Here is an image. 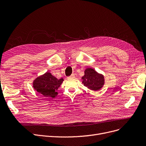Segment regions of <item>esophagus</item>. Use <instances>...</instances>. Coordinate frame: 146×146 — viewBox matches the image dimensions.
I'll return each mask as SVG.
<instances>
[{
  "label": "esophagus",
  "mask_w": 146,
  "mask_h": 146,
  "mask_svg": "<svg viewBox=\"0 0 146 146\" xmlns=\"http://www.w3.org/2000/svg\"><path fill=\"white\" fill-rule=\"evenodd\" d=\"M74 77H75V75H74V74H72L71 76H68V77L67 78H68V79H72V78H74Z\"/></svg>",
  "instance_id": "1"
}]
</instances>
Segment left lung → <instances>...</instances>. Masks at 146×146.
Instances as JSON below:
<instances>
[{"instance_id": "1", "label": "left lung", "mask_w": 146, "mask_h": 146, "mask_svg": "<svg viewBox=\"0 0 146 146\" xmlns=\"http://www.w3.org/2000/svg\"><path fill=\"white\" fill-rule=\"evenodd\" d=\"M83 85L92 90H99L104 85V78L92 68H88L82 78Z\"/></svg>"}]
</instances>
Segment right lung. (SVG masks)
I'll list each match as a JSON object with an SVG mask.
<instances>
[{
    "label": "right lung",
    "mask_w": 146,
    "mask_h": 146,
    "mask_svg": "<svg viewBox=\"0 0 146 146\" xmlns=\"http://www.w3.org/2000/svg\"><path fill=\"white\" fill-rule=\"evenodd\" d=\"M63 81V79H57L50 73L47 72L34 81L33 88L45 97L54 98L57 95V90Z\"/></svg>",
    "instance_id": "add662e5"
}]
</instances>
